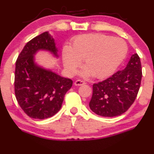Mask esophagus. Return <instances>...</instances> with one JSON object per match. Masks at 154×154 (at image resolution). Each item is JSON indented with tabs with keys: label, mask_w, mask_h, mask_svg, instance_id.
<instances>
[{
	"label": "esophagus",
	"mask_w": 154,
	"mask_h": 154,
	"mask_svg": "<svg viewBox=\"0 0 154 154\" xmlns=\"http://www.w3.org/2000/svg\"><path fill=\"white\" fill-rule=\"evenodd\" d=\"M85 82H84V81H82V80H76L75 82V83H74V85H75V86H82V85H85Z\"/></svg>",
	"instance_id": "34e87169"
}]
</instances>
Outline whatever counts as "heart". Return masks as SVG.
<instances>
[{
  "label": "heart",
  "mask_w": 154,
  "mask_h": 154,
  "mask_svg": "<svg viewBox=\"0 0 154 154\" xmlns=\"http://www.w3.org/2000/svg\"><path fill=\"white\" fill-rule=\"evenodd\" d=\"M127 45L124 39L101 33L79 35L71 46L62 49L63 63L66 72L75 73L83 60L86 67L82 71L84 77L92 75L97 79L107 77L115 72L125 58Z\"/></svg>",
  "instance_id": "b5f03b06"
}]
</instances>
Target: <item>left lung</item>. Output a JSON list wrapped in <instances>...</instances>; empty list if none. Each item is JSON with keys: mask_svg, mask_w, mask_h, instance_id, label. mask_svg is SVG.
Masks as SVG:
<instances>
[{"mask_svg": "<svg viewBox=\"0 0 154 154\" xmlns=\"http://www.w3.org/2000/svg\"><path fill=\"white\" fill-rule=\"evenodd\" d=\"M142 71L140 57L131 56L125 69L93 85L90 109L103 117H116L127 112L137 97Z\"/></svg>", "mask_w": 154, "mask_h": 154, "instance_id": "left-lung-1", "label": "left lung"}]
</instances>
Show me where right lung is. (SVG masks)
Instances as JSON below:
<instances>
[{
	"label": "right lung",
	"mask_w": 154,
	"mask_h": 154,
	"mask_svg": "<svg viewBox=\"0 0 154 154\" xmlns=\"http://www.w3.org/2000/svg\"><path fill=\"white\" fill-rule=\"evenodd\" d=\"M39 50L58 57L54 39L48 32L41 33L25 45L16 62L14 85L16 100L26 115L42 120L58 112L72 81L38 66L34 55Z\"/></svg>",
	"instance_id": "obj_1"
}]
</instances>
